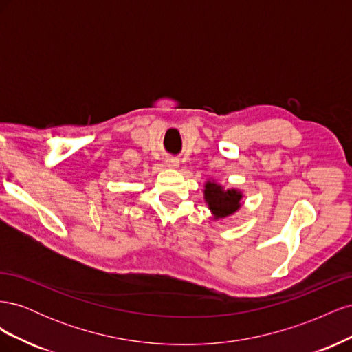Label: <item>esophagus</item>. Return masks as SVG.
<instances>
[{
    "mask_svg": "<svg viewBox=\"0 0 352 352\" xmlns=\"http://www.w3.org/2000/svg\"><path fill=\"white\" fill-rule=\"evenodd\" d=\"M166 166L170 167V168H177L179 160H177V158H173V157H168V158H166Z\"/></svg>",
    "mask_w": 352,
    "mask_h": 352,
    "instance_id": "34e87169",
    "label": "esophagus"
}]
</instances>
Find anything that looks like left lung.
<instances>
[{"label":"left lung","instance_id":"1","mask_svg":"<svg viewBox=\"0 0 352 352\" xmlns=\"http://www.w3.org/2000/svg\"><path fill=\"white\" fill-rule=\"evenodd\" d=\"M242 192L238 189H223L214 180H208L204 189V199L214 219L232 216L241 208Z\"/></svg>","mask_w":352,"mask_h":352}]
</instances>
